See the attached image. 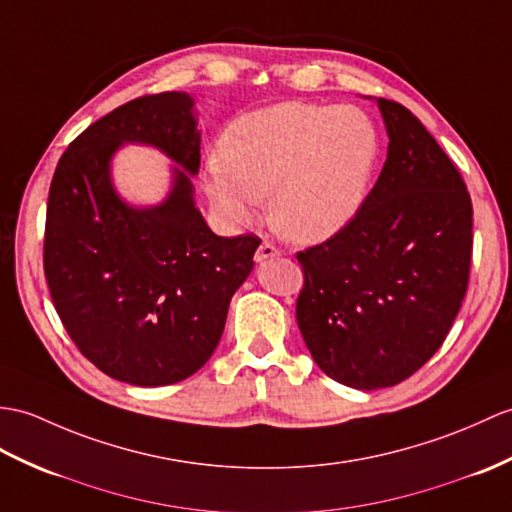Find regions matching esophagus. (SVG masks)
<instances>
[{
  "label": "esophagus",
  "mask_w": 512,
  "mask_h": 512,
  "mask_svg": "<svg viewBox=\"0 0 512 512\" xmlns=\"http://www.w3.org/2000/svg\"><path fill=\"white\" fill-rule=\"evenodd\" d=\"M281 255V251L279 248L275 246V244H270V242H264L261 244L259 248H257V253H255V261H266V259H272V257H279Z\"/></svg>",
  "instance_id": "1"
}]
</instances>
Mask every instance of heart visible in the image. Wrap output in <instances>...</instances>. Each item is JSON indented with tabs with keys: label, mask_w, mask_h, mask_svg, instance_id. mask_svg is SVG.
<instances>
[{
	"label": "heart",
	"mask_w": 512,
	"mask_h": 512,
	"mask_svg": "<svg viewBox=\"0 0 512 512\" xmlns=\"http://www.w3.org/2000/svg\"><path fill=\"white\" fill-rule=\"evenodd\" d=\"M377 157V128L358 106L281 102L235 117L202 183L233 227L251 224L270 194L272 222L290 240L316 244L358 216Z\"/></svg>",
	"instance_id": "obj_1"
}]
</instances>
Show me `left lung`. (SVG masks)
I'll list each match as a JSON object with an SVG mask.
<instances>
[{"instance_id":"left-lung-1","label":"left lung","mask_w":512,"mask_h":512,"mask_svg":"<svg viewBox=\"0 0 512 512\" xmlns=\"http://www.w3.org/2000/svg\"><path fill=\"white\" fill-rule=\"evenodd\" d=\"M388 154L349 227L296 255V323L320 371L375 390L432 358L465 299L473 207L458 168L399 102L377 98Z\"/></svg>"}]
</instances>
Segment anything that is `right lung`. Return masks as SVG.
I'll list each match as a JSON object with an SVG mask.
<instances>
[{"label":"right lung","mask_w":512,"mask_h":512,"mask_svg":"<svg viewBox=\"0 0 512 512\" xmlns=\"http://www.w3.org/2000/svg\"><path fill=\"white\" fill-rule=\"evenodd\" d=\"M126 143L175 165L159 206H130L110 163ZM200 130L194 98L130 100L71 141L47 198L43 268L58 316L89 362L133 386H168L216 351L235 290L251 275L255 235L218 237L194 202Z\"/></svg>","instance_id":"1"}]
</instances>
